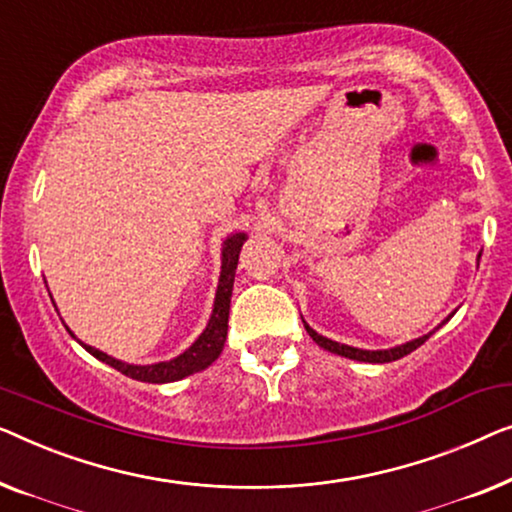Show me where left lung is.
I'll list each match as a JSON object with an SVG mask.
<instances>
[{
    "mask_svg": "<svg viewBox=\"0 0 512 512\" xmlns=\"http://www.w3.org/2000/svg\"><path fill=\"white\" fill-rule=\"evenodd\" d=\"M480 255H482V253H478V262H480ZM452 315H455V311H452V313L448 315V318H445V320L441 322V325H445V322H448V320L452 318ZM301 320H304V318H301ZM441 325H438V327H441ZM304 327H306V331H308V336H311L313 341L320 345V348L334 352V355L355 359V362H369V364H387V362H394V359H401V357L410 355V352L420 348V345H422L424 341H427V338L438 329V327H436L434 331H429V334H424V336H420V338H413V341H408V343L394 345V348H387V350H364V348H352V345L331 341V338L318 334V331H315L311 325H308L306 320H304Z\"/></svg>",
    "mask_w": 512,
    "mask_h": 512,
    "instance_id": "1",
    "label": "left lung"
}]
</instances>
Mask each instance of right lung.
<instances>
[{"instance_id": "right-lung-1", "label": "right lung", "mask_w": 512, "mask_h": 512, "mask_svg": "<svg viewBox=\"0 0 512 512\" xmlns=\"http://www.w3.org/2000/svg\"><path fill=\"white\" fill-rule=\"evenodd\" d=\"M248 234L236 232L229 234L225 241H222V266H220V278H218V290H215V301H213V313L206 322V329L201 331L197 341H194L190 348L183 350L181 355L169 359V362H155V364H127L120 362L106 352L92 348V345L78 341L74 331L69 329V334L76 338L78 343L83 345L85 350L90 352L92 357H97L99 362L113 366L115 371L125 373L127 378L141 380V383H176V380H183L192 373H199L211 366L215 359L220 357L222 348H225L227 341V322H229V304H232V290H234V276H236V264H239V255L243 243H246ZM53 299V297H50Z\"/></svg>"}]
</instances>
